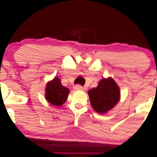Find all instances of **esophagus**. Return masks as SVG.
<instances>
[{
  "instance_id": "34e87169",
  "label": "esophagus",
  "mask_w": 157,
  "mask_h": 157,
  "mask_svg": "<svg viewBox=\"0 0 157 157\" xmlns=\"http://www.w3.org/2000/svg\"><path fill=\"white\" fill-rule=\"evenodd\" d=\"M74 89L75 90H83V86H81L80 85H75V86H74Z\"/></svg>"
}]
</instances>
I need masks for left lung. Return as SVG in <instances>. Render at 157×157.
I'll return each instance as SVG.
<instances>
[{
    "instance_id": "8db88e82",
    "label": "left lung",
    "mask_w": 157,
    "mask_h": 157,
    "mask_svg": "<svg viewBox=\"0 0 157 157\" xmlns=\"http://www.w3.org/2000/svg\"><path fill=\"white\" fill-rule=\"evenodd\" d=\"M90 104L99 114H105L117 105L120 100V89L113 78H102L96 87L88 91Z\"/></svg>"
}]
</instances>
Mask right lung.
Here are the masks:
<instances>
[{
  "label": "right lung",
  "instance_id": "right-lung-1",
  "mask_svg": "<svg viewBox=\"0 0 157 157\" xmlns=\"http://www.w3.org/2000/svg\"><path fill=\"white\" fill-rule=\"evenodd\" d=\"M69 93V89L62 86L60 78L55 77L53 80L47 83L45 98L49 103L58 107L67 101Z\"/></svg>",
  "mask_w": 157,
  "mask_h": 157
}]
</instances>
